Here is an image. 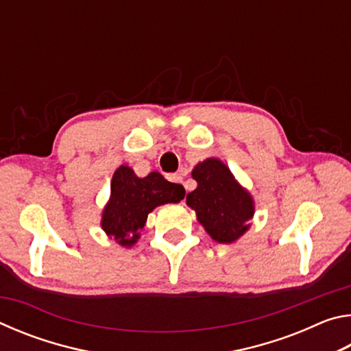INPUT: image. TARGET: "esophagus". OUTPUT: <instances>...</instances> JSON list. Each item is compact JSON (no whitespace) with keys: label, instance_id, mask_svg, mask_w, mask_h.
Listing matches in <instances>:
<instances>
[{"label":"esophagus","instance_id":"34e87169","mask_svg":"<svg viewBox=\"0 0 351 351\" xmlns=\"http://www.w3.org/2000/svg\"><path fill=\"white\" fill-rule=\"evenodd\" d=\"M170 181L176 182V184H182V176L180 173H173V175H170Z\"/></svg>","mask_w":351,"mask_h":351}]
</instances>
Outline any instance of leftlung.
Returning <instances> with one entry per match:
<instances>
[{
    "label": "left lung",
    "mask_w": 351,
    "mask_h": 351,
    "mask_svg": "<svg viewBox=\"0 0 351 351\" xmlns=\"http://www.w3.org/2000/svg\"><path fill=\"white\" fill-rule=\"evenodd\" d=\"M198 187L187 193V206L197 212L206 232L218 243H234L249 229L254 199L229 167L217 158L197 164L192 171Z\"/></svg>",
    "instance_id": "left-lung-1"
}]
</instances>
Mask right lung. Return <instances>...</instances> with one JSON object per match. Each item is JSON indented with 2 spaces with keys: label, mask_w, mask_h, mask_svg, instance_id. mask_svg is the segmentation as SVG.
<instances>
[{
  "label": "right lung",
  "mask_w": 351,
  "mask_h": 351,
  "mask_svg": "<svg viewBox=\"0 0 351 351\" xmlns=\"http://www.w3.org/2000/svg\"><path fill=\"white\" fill-rule=\"evenodd\" d=\"M186 195L182 186L169 182L158 171L138 178L133 169L121 165L112 175L111 197L106 203L100 226L110 239L132 247L139 240L147 217L154 207L178 203Z\"/></svg>",
  "instance_id": "obj_1"
}]
</instances>
